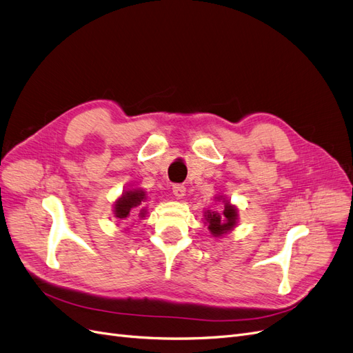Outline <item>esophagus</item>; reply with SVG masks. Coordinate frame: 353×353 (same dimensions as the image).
<instances>
[{
    "label": "esophagus",
    "instance_id": "1",
    "mask_svg": "<svg viewBox=\"0 0 353 353\" xmlns=\"http://www.w3.org/2000/svg\"><path fill=\"white\" fill-rule=\"evenodd\" d=\"M172 193L176 199H183L185 196V187L183 184H175L172 187Z\"/></svg>",
    "mask_w": 353,
    "mask_h": 353
}]
</instances>
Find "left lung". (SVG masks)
Segmentation results:
<instances>
[{
  "label": "left lung",
  "instance_id": "1",
  "mask_svg": "<svg viewBox=\"0 0 353 353\" xmlns=\"http://www.w3.org/2000/svg\"><path fill=\"white\" fill-rule=\"evenodd\" d=\"M218 200L223 201V209L222 212H210L206 210V223H208V230L213 237H221L223 234L230 232L234 230V227L237 225V219H239V212L237 208L232 206L231 203L225 199H222V196L215 197Z\"/></svg>",
  "mask_w": 353,
  "mask_h": 353
}]
</instances>
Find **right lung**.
<instances>
[{
  "label": "right lung",
  "mask_w": 353,
  "mask_h": 353,
  "mask_svg": "<svg viewBox=\"0 0 353 353\" xmlns=\"http://www.w3.org/2000/svg\"><path fill=\"white\" fill-rule=\"evenodd\" d=\"M145 193L141 188H132V190H126L122 193V196L114 201L113 212L114 216L117 219H126L130 216H140L144 218L147 215V209H144L143 201H145ZM136 210L134 211L133 209ZM141 213L138 214L137 212Z\"/></svg>",
  "instance_id": "add662e5"
}]
</instances>
